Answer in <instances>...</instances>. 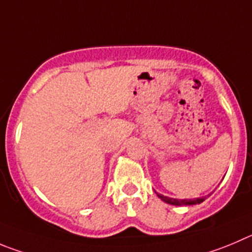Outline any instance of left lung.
Returning <instances> with one entry per match:
<instances>
[{"label": "left lung", "instance_id": "1", "mask_svg": "<svg viewBox=\"0 0 252 252\" xmlns=\"http://www.w3.org/2000/svg\"><path fill=\"white\" fill-rule=\"evenodd\" d=\"M159 197H160L161 200L166 204H170V205H175V206H188V205H195V204H200L205 200L206 197H196V199H173V197L169 196H164V195L158 194Z\"/></svg>", "mask_w": 252, "mask_h": 252}]
</instances>
